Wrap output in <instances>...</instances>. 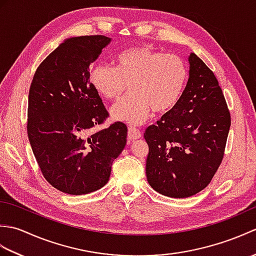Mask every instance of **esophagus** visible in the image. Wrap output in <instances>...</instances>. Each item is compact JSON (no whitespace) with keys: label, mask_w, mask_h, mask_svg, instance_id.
Listing matches in <instances>:
<instances>
[{"label":"esophagus","mask_w":256,"mask_h":256,"mask_svg":"<svg viewBox=\"0 0 256 256\" xmlns=\"http://www.w3.org/2000/svg\"><path fill=\"white\" fill-rule=\"evenodd\" d=\"M142 136V134L138 131V128H128V138L130 140H138Z\"/></svg>","instance_id":"esophagus-1"}]
</instances>
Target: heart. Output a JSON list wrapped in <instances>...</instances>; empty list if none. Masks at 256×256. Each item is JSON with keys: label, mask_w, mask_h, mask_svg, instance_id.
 Masks as SVG:
<instances>
[{"label": "heart", "mask_w": 256, "mask_h": 256, "mask_svg": "<svg viewBox=\"0 0 256 256\" xmlns=\"http://www.w3.org/2000/svg\"><path fill=\"white\" fill-rule=\"evenodd\" d=\"M116 67L96 64L90 70L94 89L106 100H118L128 84L131 96L113 106L114 121L140 125L152 111L166 113L177 106L186 89L188 68L184 59L145 46L120 52Z\"/></svg>", "instance_id": "obj_1"}]
</instances>
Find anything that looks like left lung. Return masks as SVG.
<instances>
[{"mask_svg":"<svg viewBox=\"0 0 256 256\" xmlns=\"http://www.w3.org/2000/svg\"><path fill=\"white\" fill-rule=\"evenodd\" d=\"M180 101L144 133L146 177L157 192L187 198L210 184L224 158L231 116L214 74L192 52Z\"/></svg>","mask_w":256,"mask_h":256,"instance_id":"8db88e82","label":"left lung"}]
</instances>
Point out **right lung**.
<instances>
[{
  "label": "right lung",
  "mask_w": 256,
  "mask_h": 256,
  "mask_svg": "<svg viewBox=\"0 0 256 256\" xmlns=\"http://www.w3.org/2000/svg\"><path fill=\"white\" fill-rule=\"evenodd\" d=\"M111 38L70 37L42 62L28 94L27 134L46 180L69 194H86L108 182L126 144L128 128L116 122L90 134L108 116L90 82V64Z\"/></svg>",
  "instance_id": "right-lung-1"
}]
</instances>
